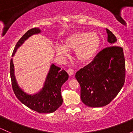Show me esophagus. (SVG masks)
I'll return each instance as SVG.
<instances>
[{
	"label": "esophagus",
	"instance_id": "obj_1",
	"mask_svg": "<svg viewBox=\"0 0 133 133\" xmlns=\"http://www.w3.org/2000/svg\"><path fill=\"white\" fill-rule=\"evenodd\" d=\"M67 72H68V73L69 74V75H73V74H74L75 71L74 70H73V69H71V68H69V69H68V70H67Z\"/></svg>",
	"mask_w": 133,
	"mask_h": 133
}]
</instances>
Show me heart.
<instances>
[{
	"label": "heart",
	"mask_w": 133,
	"mask_h": 133,
	"mask_svg": "<svg viewBox=\"0 0 133 133\" xmlns=\"http://www.w3.org/2000/svg\"><path fill=\"white\" fill-rule=\"evenodd\" d=\"M100 46V38L95 32L79 31L69 35L64 40V45H57L58 55L65 56L68 50H75V55L81 62H88L95 57Z\"/></svg>",
	"instance_id": "b5f03b06"
}]
</instances>
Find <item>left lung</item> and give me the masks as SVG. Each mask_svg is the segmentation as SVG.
<instances>
[{
	"mask_svg": "<svg viewBox=\"0 0 133 133\" xmlns=\"http://www.w3.org/2000/svg\"><path fill=\"white\" fill-rule=\"evenodd\" d=\"M111 46L99 52L90 64L75 75L80 85V98L85 105L100 108L109 104L122 88L125 78L123 48L116 45V38L106 29Z\"/></svg>",
	"mask_w": 133,
	"mask_h": 133,
	"instance_id": "left-lung-1",
	"label": "left lung"
}]
</instances>
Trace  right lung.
Returning a JSON list of instances; mask_svg holds the SVG:
<instances>
[{
  "label": "right lung",
  "mask_w": 133,
  "mask_h": 133,
  "mask_svg": "<svg viewBox=\"0 0 133 133\" xmlns=\"http://www.w3.org/2000/svg\"><path fill=\"white\" fill-rule=\"evenodd\" d=\"M41 31L37 28L28 30L17 43L12 56L14 55L17 49L25 40L33 35L41 33ZM10 76L12 88L15 96L22 104L31 109L39 113H51L55 111L62 104L61 87L69 78V75L64 69H61L60 68L52 64L44 88L39 92L34 95L26 94L18 87L15 77L14 65L12 58L10 62Z\"/></svg>",
  "instance_id": "obj_1"
}]
</instances>
